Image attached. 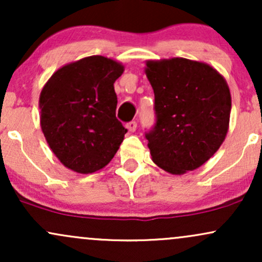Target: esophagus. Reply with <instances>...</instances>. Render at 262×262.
<instances>
[{
    "mask_svg": "<svg viewBox=\"0 0 262 262\" xmlns=\"http://www.w3.org/2000/svg\"><path fill=\"white\" fill-rule=\"evenodd\" d=\"M138 127V123L135 121H132V122H128L127 124H125V128L128 129L129 132H135V129Z\"/></svg>",
    "mask_w": 262,
    "mask_h": 262,
    "instance_id": "1",
    "label": "esophagus"
}]
</instances>
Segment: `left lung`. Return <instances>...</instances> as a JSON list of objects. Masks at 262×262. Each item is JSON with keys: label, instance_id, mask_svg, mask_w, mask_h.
Instances as JSON below:
<instances>
[{"label": "left lung", "instance_id": "left-lung-1", "mask_svg": "<svg viewBox=\"0 0 262 262\" xmlns=\"http://www.w3.org/2000/svg\"><path fill=\"white\" fill-rule=\"evenodd\" d=\"M145 73L155 96V123L145 132L152 161L175 175L197 169L225 139L229 87L209 65L183 58L148 61Z\"/></svg>", "mask_w": 262, "mask_h": 262}]
</instances>
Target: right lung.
Instances as JSON below:
<instances>
[{
  "label": "right lung",
  "mask_w": 262,
  "mask_h": 262,
  "mask_svg": "<svg viewBox=\"0 0 262 262\" xmlns=\"http://www.w3.org/2000/svg\"><path fill=\"white\" fill-rule=\"evenodd\" d=\"M122 74L114 60L89 56L62 66L41 90V130L69 169L95 172L119 149L127 129L116 117L113 83Z\"/></svg>",
  "instance_id": "1"
}]
</instances>
